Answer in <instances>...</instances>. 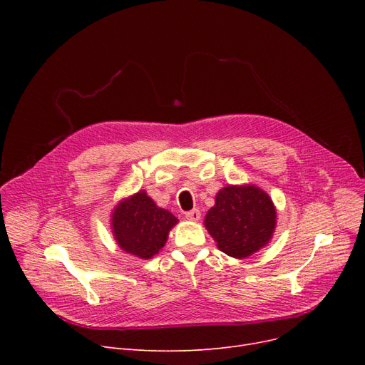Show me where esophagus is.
<instances>
[{"label": "esophagus", "instance_id": "34e87169", "mask_svg": "<svg viewBox=\"0 0 365 365\" xmlns=\"http://www.w3.org/2000/svg\"><path fill=\"white\" fill-rule=\"evenodd\" d=\"M186 219L190 220V222H198L201 219V212H200L198 208L190 210V212L186 213Z\"/></svg>", "mask_w": 365, "mask_h": 365}]
</instances>
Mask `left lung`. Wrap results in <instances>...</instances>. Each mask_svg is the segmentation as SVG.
I'll use <instances>...</instances> for the list:
<instances>
[{
  "label": "left lung",
  "mask_w": 365,
  "mask_h": 365,
  "mask_svg": "<svg viewBox=\"0 0 365 365\" xmlns=\"http://www.w3.org/2000/svg\"><path fill=\"white\" fill-rule=\"evenodd\" d=\"M275 219L272 200L262 189L250 185L223 187L204 222L220 252L244 259L269 242L275 231Z\"/></svg>",
  "instance_id": "8db88e82"
}]
</instances>
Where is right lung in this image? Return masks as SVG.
<instances>
[{"mask_svg":"<svg viewBox=\"0 0 365 365\" xmlns=\"http://www.w3.org/2000/svg\"><path fill=\"white\" fill-rule=\"evenodd\" d=\"M178 219L155 205L145 190L121 201L112 215L113 237L118 245L140 259H150L164 247Z\"/></svg>","mask_w":365,"mask_h":365,"instance_id":"add662e5","label":"right lung"}]
</instances>
